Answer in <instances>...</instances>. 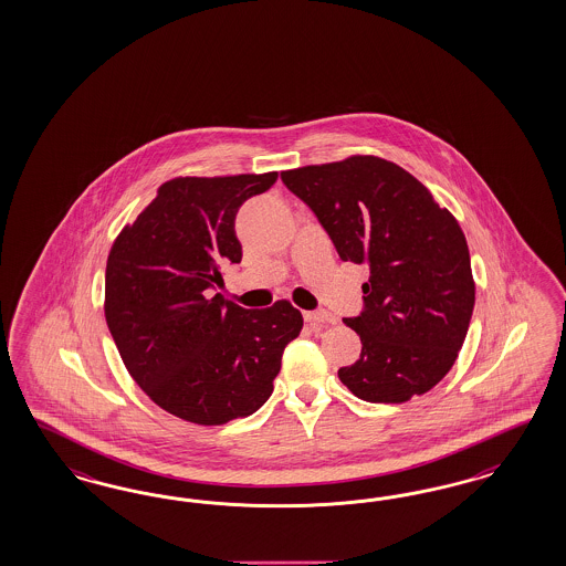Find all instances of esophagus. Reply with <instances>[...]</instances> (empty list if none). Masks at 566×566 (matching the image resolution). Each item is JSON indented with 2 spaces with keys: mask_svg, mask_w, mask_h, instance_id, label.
I'll list each match as a JSON object with an SVG mask.
<instances>
[{
  "mask_svg": "<svg viewBox=\"0 0 566 566\" xmlns=\"http://www.w3.org/2000/svg\"><path fill=\"white\" fill-rule=\"evenodd\" d=\"M305 322L315 327L326 326V324H336V315L329 311H307Z\"/></svg>",
  "mask_w": 566,
  "mask_h": 566,
  "instance_id": "esophagus-1",
  "label": "esophagus"
}]
</instances>
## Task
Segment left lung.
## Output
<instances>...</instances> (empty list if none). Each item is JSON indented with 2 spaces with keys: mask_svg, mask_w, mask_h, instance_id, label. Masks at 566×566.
<instances>
[{
  "mask_svg": "<svg viewBox=\"0 0 566 566\" xmlns=\"http://www.w3.org/2000/svg\"><path fill=\"white\" fill-rule=\"evenodd\" d=\"M317 216L343 261L367 263L363 311L344 324L360 357L340 367L367 402H407L450 371L475 305L463 230L415 176L374 155L282 171Z\"/></svg>",
  "mask_w": 566,
  "mask_h": 566,
  "instance_id": "1",
  "label": "left lung"
}]
</instances>
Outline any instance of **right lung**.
<instances>
[{
	"label": "right lung",
	"mask_w": 566,
	"mask_h": 566,
	"mask_svg": "<svg viewBox=\"0 0 566 566\" xmlns=\"http://www.w3.org/2000/svg\"><path fill=\"white\" fill-rule=\"evenodd\" d=\"M277 171L174 178L114 240L105 322L128 374L157 407L197 426L249 417L274 392L303 315L289 301H223V265L240 263L239 207Z\"/></svg>",
	"instance_id": "add662e5"
}]
</instances>
